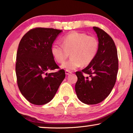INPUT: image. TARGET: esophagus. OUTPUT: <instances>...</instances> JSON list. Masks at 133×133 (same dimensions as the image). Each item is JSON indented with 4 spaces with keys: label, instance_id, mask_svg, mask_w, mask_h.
I'll use <instances>...</instances> for the list:
<instances>
[{
    "label": "esophagus",
    "instance_id": "esophagus-1",
    "mask_svg": "<svg viewBox=\"0 0 133 133\" xmlns=\"http://www.w3.org/2000/svg\"><path fill=\"white\" fill-rule=\"evenodd\" d=\"M72 72L71 71H69V70H65V74L66 75H69L70 74H71Z\"/></svg>",
    "mask_w": 133,
    "mask_h": 133
}]
</instances>
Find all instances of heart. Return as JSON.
I'll return each instance as SVG.
<instances>
[{"label": "heart", "instance_id": "b5f03b06", "mask_svg": "<svg viewBox=\"0 0 133 133\" xmlns=\"http://www.w3.org/2000/svg\"><path fill=\"white\" fill-rule=\"evenodd\" d=\"M61 42L62 45L53 43L51 52L55 59L60 64L67 59L70 53L71 58L62 65L67 70L90 64L95 59L99 50L98 40L83 32H72L63 36Z\"/></svg>", "mask_w": 133, "mask_h": 133}]
</instances>
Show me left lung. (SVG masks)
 Returning a JSON list of instances; mask_svg holds the SVG:
<instances>
[{"mask_svg":"<svg viewBox=\"0 0 133 133\" xmlns=\"http://www.w3.org/2000/svg\"><path fill=\"white\" fill-rule=\"evenodd\" d=\"M99 40L95 59L82 71H77L75 90L80 101L93 105L100 103L112 91L118 70L117 50L113 39L104 30L93 27ZM88 75L85 77L83 74Z\"/></svg>","mask_w":133,"mask_h":133,"instance_id":"1","label":"left lung"}]
</instances>
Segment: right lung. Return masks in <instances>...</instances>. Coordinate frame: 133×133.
Listing matches in <instances>:
<instances>
[{"mask_svg":"<svg viewBox=\"0 0 133 133\" xmlns=\"http://www.w3.org/2000/svg\"><path fill=\"white\" fill-rule=\"evenodd\" d=\"M62 30L36 28L29 30L18 45L16 61L17 84L22 95L35 105L50 102L64 79L65 74L51 54L53 42ZM58 69L47 74L48 70Z\"/></svg>","mask_w":133,"mask_h":133,"instance_id":"obj_1","label":"right lung"}]
</instances>
